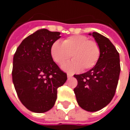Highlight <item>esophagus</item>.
I'll return each instance as SVG.
<instances>
[{
  "mask_svg": "<svg viewBox=\"0 0 130 130\" xmlns=\"http://www.w3.org/2000/svg\"><path fill=\"white\" fill-rule=\"evenodd\" d=\"M67 76H68V78H70L72 76V74H67Z\"/></svg>",
  "mask_w": 130,
  "mask_h": 130,
  "instance_id": "esophagus-1",
  "label": "esophagus"
}]
</instances>
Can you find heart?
Returning <instances> with one entry per match:
<instances>
[{
	"mask_svg": "<svg viewBox=\"0 0 130 130\" xmlns=\"http://www.w3.org/2000/svg\"><path fill=\"white\" fill-rule=\"evenodd\" d=\"M50 54L55 62L61 65L71 58L72 60L63 64V70L76 72L93 68L100 56V47L97 42L90 40L84 35H72L62 42H55L50 48Z\"/></svg>",
	"mask_w": 130,
	"mask_h": 130,
	"instance_id": "1",
	"label": "heart"
}]
</instances>
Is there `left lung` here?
<instances>
[{"mask_svg": "<svg viewBox=\"0 0 130 130\" xmlns=\"http://www.w3.org/2000/svg\"><path fill=\"white\" fill-rule=\"evenodd\" d=\"M100 47L97 64L86 73L74 74L78 84L74 89L80 107L94 112L103 109L116 93L120 72L119 54L111 41L98 32L92 34Z\"/></svg>", "mask_w": 130, "mask_h": 130, "instance_id": "obj_1", "label": "left lung"}]
</instances>
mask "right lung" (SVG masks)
<instances>
[{"mask_svg":"<svg viewBox=\"0 0 130 130\" xmlns=\"http://www.w3.org/2000/svg\"><path fill=\"white\" fill-rule=\"evenodd\" d=\"M60 32L40 29L25 38L13 58L12 81L21 103L35 113L48 111L54 106L58 88L68 79L53 60L52 44Z\"/></svg>","mask_w":130,"mask_h":130,"instance_id":"add662e5","label":"right lung"}]
</instances>
